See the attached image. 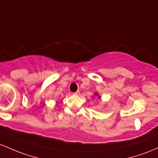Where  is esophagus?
<instances>
[{
    "mask_svg": "<svg viewBox=\"0 0 158 158\" xmlns=\"http://www.w3.org/2000/svg\"><path fill=\"white\" fill-rule=\"evenodd\" d=\"M79 94H80L79 90H77V91H76L75 93H74V95H79Z\"/></svg>",
    "mask_w": 158,
    "mask_h": 158,
    "instance_id": "34e87169",
    "label": "esophagus"
}]
</instances>
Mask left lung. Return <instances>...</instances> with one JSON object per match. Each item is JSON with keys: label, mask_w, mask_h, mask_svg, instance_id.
<instances>
[{"label": "left lung", "mask_w": 158, "mask_h": 158, "mask_svg": "<svg viewBox=\"0 0 158 158\" xmlns=\"http://www.w3.org/2000/svg\"><path fill=\"white\" fill-rule=\"evenodd\" d=\"M95 95H97V96H98V94H97V93H95ZM98 97H99V96H98ZM99 98H100V97H99Z\"/></svg>", "instance_id": "left-lung-1"}]
</instances>
